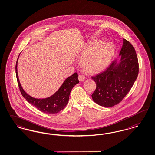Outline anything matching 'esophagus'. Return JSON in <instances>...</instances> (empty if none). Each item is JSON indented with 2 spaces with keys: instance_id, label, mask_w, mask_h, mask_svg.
Returning a JSON list of instances; mask_svg holds the SVG:
<instances>
[{
  "instance_id": "esophagus-1",
  "label": "esophagus",
  "mask_w": 155,
  "mask_h": 155,
  "mask_svg": "<svg viewBox=\"0 0 155 155\" xmlns=\"http://www.w3.org/2000/svg\"><path fill=\"white\" fill-rule=\"evenodd\" d=\"M84 79H85V77L84 75H82V74L78 75V80H79L80 82H82V81H84Z\"/></svg>"
}]
</instances>
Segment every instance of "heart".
I'll list each match as a JSON object with an SVG mask.
<instances>
[{"mask_svg":"<svg viewBox=\"0 0 155 155\" xmlns=\"http://www.w3.org/2000/svg\"><path fill=\"white\" fill-rule=\"evenodd\" d=\"M115 52L111 42L95 40L87 42L82 49L84 54L80 60V66L90 74H98L108 66Z\"/></svg>","mask_w":155,"mask_h":155,"instance_id":"heart-1","label":"heart"}]
</instances>
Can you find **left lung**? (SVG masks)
<instances>
[{
    "label": "left lung",
    "instance_id": "obj_1",
    "mask_svg": "<svg viewBox=\"0 0 155 155\" xmlns=\"http://www.w3.org/2000/svg\"><path fill=\"white\" fill-rule=\"evenodd\" d=\"M119 56V61H113L106 71L92 77L97 87L91 97L101 106L111 107L121 102L137 77L139 64L135 50L124 38Z\"/></svg>",
    "mask_w": 155,
    "mask_h": 155
}]
</instances>
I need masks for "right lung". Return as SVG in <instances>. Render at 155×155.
Returning <instances> with one entry per match:
<instances>
[{
	"mask_svg": "<svg viewBox=\"0 0 155 155\" xmlns=\"http://www.w3.org/2000/svg\"><path fill=\"white\" fill-rule=\"evenodd\" d=\"M19 57L18 58L15 66L16 75L19 85V89L24 98L29 103H31L32 105L34 106L36 108H38V110L42 113L54 114L60 112L65 108L69 101L71 90L75 84L79 83V80L78 79V74L77 73H74L73 75L67 78L58 90L51 97L46 98H35L28 95L24 90L20 83L17 68Z\"/></svg>",
	"mask_w": 155,
	"mask_h": 155,
	"instance_id": "add662e5",
	"label": "right lung"
}]
</instances>
